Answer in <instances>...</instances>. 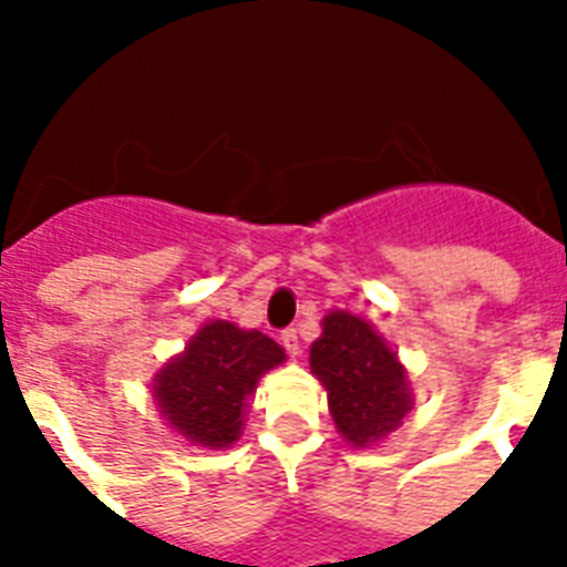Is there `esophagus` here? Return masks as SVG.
<instances>
[{
	"label": "esophagus",
	"mask_w": 567,
	"mask_h": 567,
	"mask_svg": "<svg viewBox=\"0 0 567 567\" xmlns=\"http://www.w3.org/2000/svg\"><path fill=\"white\" fill-rule=\"evenodd\" d=\"M279 341H282V347L288 350V353L300 355V338H297V329H285Z\"/></svg>",
	"instance_id": "1"
}]
</instances>
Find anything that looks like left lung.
I'll use <instances>...</instances> for the list:
<instances>
[{"instance_id":"left-lung-1","label":"left lung","mask_w":567,"mask_h":567,"mask_svg":"<svg viewBox=\"0 0 567 567\" xmlns=\"http://www.w3.org/2000/svg\"><path fill=\"white\" fill-rule=\"evenodd\" d=\"M311 344L309 364L327 388L329 414L350 447H373L412 412L409 371L371 320L353 311H329Z\"/></svg>"}]
</instances>
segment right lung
<instances>
[{
    "mask_svg": "<svg viewBox=\"0 0 567 567\" xmlns=\"http://www.w3.org/2000/svg\"><path fill=\"white\" fill-rule=\"evenodd\" d=\"M285 362V350L258 329L208 320L185 350L153 377L162 421L190 447L226 450L240 439L258 379Z\"/></svg>",
    "mask_w": 567,
    "mask_h": 567,
    "instance_id": "1",
    "label": "right lung"
}]
</instances>
